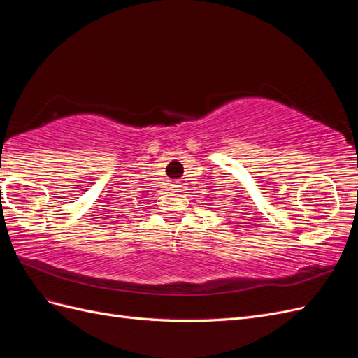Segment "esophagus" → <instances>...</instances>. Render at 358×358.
<instances>
[{
	"mask_svg": "<svg viewBox=\"0 0 358 358\" xmlns=\"http://www.w3.org/2000/svg\"><path fill=\"white\" fill-rule=\"evenodd\" d=\"M171 187H175V188H176V187H179V185H178V183H173V185H171Z\"/></svg>",
	"mask_w": 358,
	"mask_h": 358,
	"instance_id": "esophagus-1",
	"label": "esophagus"
}]
</instances>
